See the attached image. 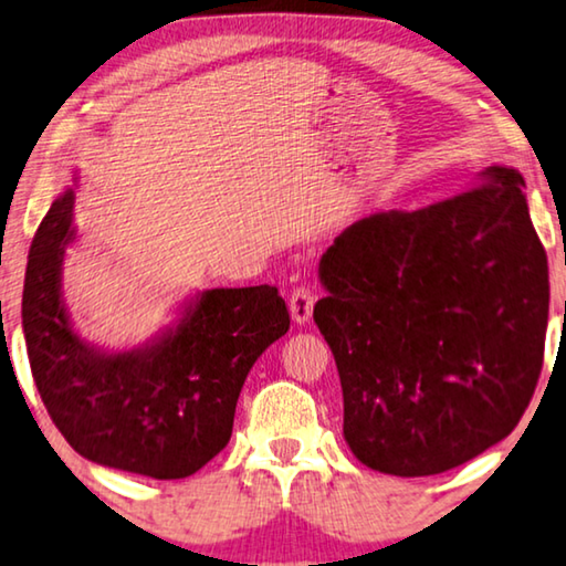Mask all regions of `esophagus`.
<instances>
[{"instance_id": "1", "label": "esophagus", "mask_w": 566, "mask_h": 566, "mask_svg": "<svg viewBox=\"0 0 566 566\" xmlns=\"http://www.w3.org/2000/svg\"><path fill=\"white\" fill-rule=\"evenodd\" d=\"M313 303H316V295H313L311 289H305V285H298V289H293L291 301H289L293 323H298V326H303V323H308L311 321V313H313Z\"/></svg>"}]
</instances>
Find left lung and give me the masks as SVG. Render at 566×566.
I'll use <instances>...</instances> for the list:
<instances>
[{
	"instance_id": "left-lung-1",
	"label": "left lung",
	"mask_w": 566,
	"mask_h": 566,
	"mask_svg": "<svg viewBox=\"0 0 566 566\" xmlns=\"http://www.w3.org/2000/svg\"><path fill=\"white\" fill-rule=\"evenodd\" d=\"M348 226L323 253L313 321L336 358L344 437L368 469L431 476L494 447L542 374L549 271L524 178Z\"/></svg>"
}]
</instances>
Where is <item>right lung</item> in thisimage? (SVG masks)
Returning a JSON list of instances; mask_svg holds the SVG:
<instances>
[{"label": "right lung", "mask_w": 566, "mask_h": 566, "mask_svg": "<svg viewBox=\"0 0 566 566\" xmlns=\"http://www.w3.org/2000/svg\"><path fill=\"white\" fill-rule=\"evenodd\" d=\"M72 206L67 188L27 261L22 328L36 391L80 457L153 479L196 474L230 441L248 370L289 333L285 301L275 285L202 291L143 346L115 354L92 346L62 298Z\"/></svg>", "instance_id": "1"}]
</instances>
